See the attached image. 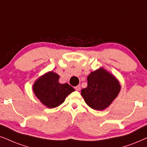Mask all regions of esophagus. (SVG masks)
<instances>
[{"label": "esophagus", "mask_w": 147, "mask_h": 147, "mask_svg": "<svg viewBox=\"0 0 147 147\" xmlns=\"http://www.w3.org/2000/svg\"><path fill=\"white\" fill-rule=\"evenodd\" d=\"M75 89L77 91H79L80 90H81V85H77V86H76L75 87Z\"/></svg>", "instance_id": "obj_1"}]
</instances>
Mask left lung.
Instances as JSON below:
<instances>
[{"label":"left lung","instance_id":"left-lung-1","mask_svg":"<svg viewBox=\"0 0 147 147\" xmlns=\"http://www.w3.org/2000/svg\"><path fill=\"white\" fill-rule=\"evenodd\" d=\"M120 90L119 82L115 76L100 68L87 77V87L81 90V96L89 107L102 111L113 102Z\"/></svg>","mask_w":147,"mask_h":147}]
</instances>
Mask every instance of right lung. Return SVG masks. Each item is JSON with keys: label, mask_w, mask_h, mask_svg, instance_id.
<instances>
[{"label": "right lung", "mask_w": 147, "mask_h": 147, "mask_svg": "<svg viewBox=\"0 0 147 147\" xmlns=\"http://www.w3.org/2000/svg\"><path fill=\"white\" fill-rule=\"evenodd\" d=\"M60 76L55 72H48L42 75L33 85V91L42 105L52 109L60 106L75 90L68 83L61 84Z\"/></svg>", "instance_id": "add662e5"}]
</instances>
